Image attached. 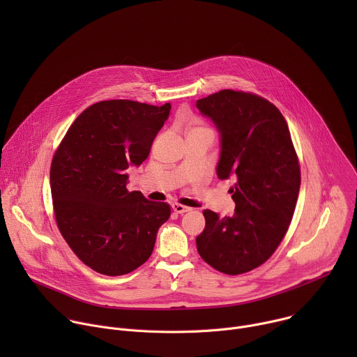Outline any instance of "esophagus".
<instances>
[{"instance_id": "esophagus-1", "label": "esophagus", "mask_w": 357, "mask_h": 357, "mask_svg": "<svg viewBox=\"0 0 357 357\" xmlns=\"http://www.w3.org/2000/svg\"><path fill=\"white\" fill-rule=\"evenodd\" d=\"M171 208H172V211H174L175 213H178V215H183V213H186V212L190 211V208L183 206V205H179V203H172Z\"/></svg>"}]
</instances>
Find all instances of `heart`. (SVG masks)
Masks as SVG:
<instances>
[{"instance_id": "heart-1", "label": "heart", "mask_w": 357, "mask_h": 357, "mask_svg": "<svg viewBox=\"0 0 357 357\" xmlns=\"http://www.w3.org/2000/svg\"><path fill=\"white\" fill-rule=\"evenodd\" d=\"M196 131H211V130L206 128V127H203V126H199V124H193L189 128V132H196Z\"/></svg>"}]
</instances>
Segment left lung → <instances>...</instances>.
I'll return each instance as SVG.
<instances>
[{"label":"left lung","mask_w":357,"mask_h":357,"mask_svg":"<svg viewBox=\"0 0 357 357\" xmlns=\"http://www.w3.org/2000/svg\"><path fill=\"white\" fill-rule=\"evenodd\" d=\"M220 135L218 178L230 188L231 216L203 211L200 257L220 273L237 275L267 261L291 223L301 185L291 134L280 110L263 97L222 90L196 101Z\"/></svg>","instance_id":"obj_1"}]
</instances>
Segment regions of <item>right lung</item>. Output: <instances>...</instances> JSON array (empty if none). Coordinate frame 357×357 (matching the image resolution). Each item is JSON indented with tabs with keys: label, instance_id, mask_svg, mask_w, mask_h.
<instances>
[{
	"label": "right lung",
	"instance_id": "1",
	"mask_svg": "<svg viewBox=\"0 0 357 357\" xmlns=\"http://www.w3.org/2000/svg\"><path fill=\"white\" fill-rule=\"evenodd\" d=\"M171 105L100 101L68 130L50 167L58 227L76 256L94 271L124 275L144 264L168 203L130 192L127 169L139 167L169 117Z\"/></svg>",
	"mask_w": 357,
	"mask_h": 357
}]
</instances>
